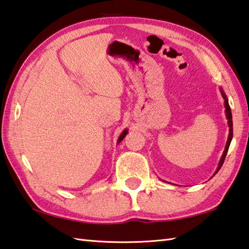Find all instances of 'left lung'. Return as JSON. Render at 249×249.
Returning <instances> with one entry per match:
<instances>
[{"label": "left lung", "instance_id": "obj_1", "mask_svg": "<svg viewBox=\"0 0 249 249\" xmlns=\"http://www.w3.org/2000/svg\"><path fill=\"white\" fill-rule=\"evenodd\" d=\"M222 93V96L224 98V106H226V112H227V118H228V124H229V128H230V133H229V138H228V141H227V145H226V149H224V153L222 155L221 157V160H220L219 162V166H218V169L217 171H215V173H217L220 168L222 167L223 162H224V159H226V156H227V153H228V149L230 147V143H231V140H232V137H233V123H232V112H231V108H230V105H229V102H228V98L227 96L223 94V92L221 91Z\"/></svg>", "mask_w": 249, "mask_h": 249}]
</instances>
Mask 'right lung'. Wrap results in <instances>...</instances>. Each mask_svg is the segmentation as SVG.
Instances as JSON below:
<instances>
[{
	"label": "right lung",
	"mask_w": 249,
	"mask_h": 249,
	"mask_svg": "<svg viewBox=\"0 0 249 249\" xmlns=\"http://www.w3.org/2000/svg\"><path fill=\"white\" fill-rule=\"evenodd\" d=\"M126 132H128V131H126V130H124V132H123V133H121V135H120V137H119V140H118V143H119V142H121V141H123V140H124V138L125 137V134H126Z\"/></svg>",
	"instance_id": "add662e5"
}]
</instances>
